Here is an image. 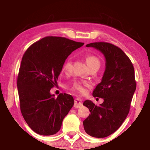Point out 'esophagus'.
<instances>
[{
  "instance_id": "esophagus-1",
  "label": "esophagus",
  "mask_w": 150,
  "mask_h": 150,
  "mask_svg": "<svg viewBox=\"0 0 150 150\" xmlns=\"http://www.w3.org/2000/svg\"><path fill=\"white\" fill-rule=\"evenodd\" d=\"M83 105L82 100L79 98H76L75 99V104H74V107L75 108H80L81 106Z\"/></svg>"
}]
</instances>
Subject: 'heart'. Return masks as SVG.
I'll use <instances>...</instances> for the list:
<instances>
[{
  "label": "heart",
  "mask_w": 150,
  "mask_h": 150,
  "mask_svg": "<svg viewBox=\"0 0 150 150\" xmlns=\"http://www.w3.org/2000/svg\"><path fill=\"white\" fill-rule=\"evenodd\" d=\"M85 60L88 67H92L93 65L100 64L98 59L94 55H87L85 57ZM72 69V61L71 58H68L65 60L63 65V71L65 73L70 72ZM88 87V85L87 83H79L75 82L73 85L72 89L73 91L78 92L81 94H84L87 91V87Z\"/></svg>",
  "instance_id": "obj_1"
}]
</instances>
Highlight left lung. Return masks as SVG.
<instances>
[{
	"label": "left lung",
	"mask_w": 150,
	"mask_h": 150,
	"mask_svg": "<svg viewBox=\"0 0 150 150\" xmlns=\"http://www.w3.org/2000/svg\"><path fill=\"white\" fill-rule=\"evenodd\" d=\"M86 46L102 53L106 67L101 82L93 92L94 97L102 98L104 102L98 106L89 100L83 103L91 112L83 126L88 135L105 138L120 128L130 111L136 88L134 66L120 48L110 43H91Z\"/></svg>",
	"instance_id": "1"
}]
</instances>
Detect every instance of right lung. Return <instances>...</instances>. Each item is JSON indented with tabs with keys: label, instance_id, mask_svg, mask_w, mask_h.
Returning <instances> with one entry per match:
<instances>
[{
	"label": "right lung",
	"instance_id": "1",
	"mask_svg": "<svg viewBox=\"0 0 150 150\" xmlns=\"http://www.w3.org/2000/svg\"><path fill=\"white\" fill-rule=\"evenodd\" d=\"M83 44L63 37L47 36L25 52L17 87L22 115L35 133L43 136L56 134L74 105L71 95L60 93L55 98L50 89L57 85L65 59Z\"/></svg>",
	"mask_w": 150,
	"mask_h": 150
}]
</instances>
